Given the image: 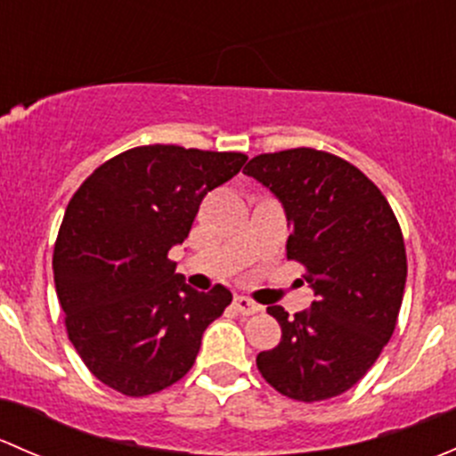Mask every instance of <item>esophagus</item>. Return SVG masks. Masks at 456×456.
Returning <instances> with one entry per match:
<instances>
[{
  "mask_svg": "<svg viewBox=\"0 0 456 456\" xmlns=\"http://www.w3.org/2000/svg\"><path fill=\"white\" fill-rule=\"evenodd\" d=\"M233 306H236V311L240 315H254L262 311V306L256 305V302L249 300V297H236V300H233Z\"/></svg>",
  "mask_w": 456,
  "mask_h": 456,
  "instance_id": "34e87169",
  "label": "esophagus"
}]
</instances>
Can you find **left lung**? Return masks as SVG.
<instances>
[{
  "mask_svg": "<svg viewBox=\"0 0 456 456\" xmlns=\"http://www.w3.org/2000/svg\"><path fill=\"white\" fill-rule=\"evenodd\" d=\"M245 174L282 202L287 257L305 265L315 293L293 317L266 306L282 339L256 357L257 370L296 402L338 397L369 372L397 324L408 273L402 227L375 183L329 151L260 154Z\"/></svg>",
  "mask_w": 456,
  "mask_h": 456,
  "instance_id": "left-lung-1",
  "label": "left lung"
}]
</instances>
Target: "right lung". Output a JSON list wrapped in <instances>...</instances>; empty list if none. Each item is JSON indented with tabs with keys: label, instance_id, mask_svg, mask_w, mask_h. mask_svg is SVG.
<instances>
[{
	"label": "right lung",
	"instance_id": "1",
	"mask_svg": "<svg viewBox=\"0 0 456 456\" xmlns=\"http://www.w3.org/2000/svg\"><path fill=\"white\" fill-rule=\"evenodd\" d=\"M245 160L240 151L141 145L105 160L68 202L54 287L72 346L105 386L145 397L194 366L232 291H196L167 254L190 236L207 191Z\"/></svg>",
	"mask_w": 456,
	"mask_h": 456
}]
</instances>
